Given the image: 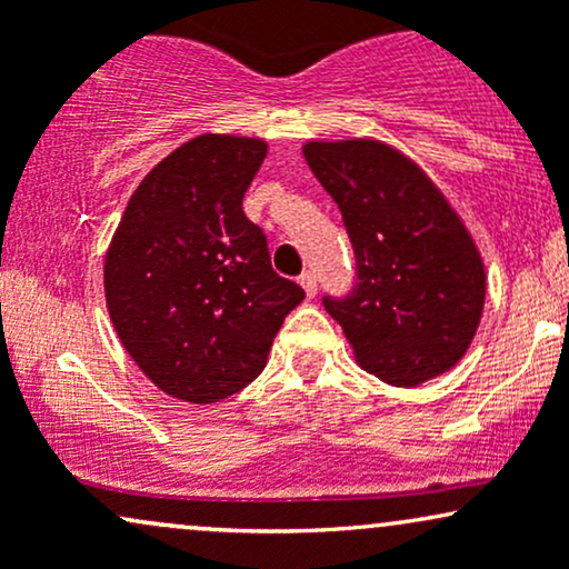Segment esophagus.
I'll list each match as a JSON object with an SVG mask.
<instances>
[{"label":"esophagus","instance_id":"obj_1","mask_svg":"<svg viewBox=\"0 0 569 569\" xmlns=\"http://www.w3.org/2000/svg\"><path fill=\"white\" fill-rule=\"evenodd\" d=\"M299 286H302L307 297H310V299L316 297V293H318V278H316V272H310V270L302 272V276H299Z\"/></svg>","mask_w":569,"mask_h":569}]
</instances>
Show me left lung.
Segmentation results:
<instances>
[{
    "label": "left lung",
    "instance_id": "1",
    "mask_svg": "<svg viewBox=\"0 0 569 569\" xmlns=\"http://www.w3.org/2000/svg\"><path fill=\"white\" fill-rule=\"evenodd\" d=\"M302 152L356 251V289L323 307L358 367L396 388L452 369L471 348L487 297L485 262L462 219L390 143L307 141Z\"/></svg>",
    "mask_w": 569,
    "mask_h": 569
}]
</instances>
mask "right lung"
Returning a JSON list of instances; mask_svg holds the SVG:
<instances>
[{
  "label": "right lung",
  "instance_id": "obj_1",
  "mask_svg": "<svg viewBox=\"0 0 569 569\" xmlns=\"http://www.w3.org/2000/svg\"><path fill=\"white\" fill-rule=\"evenodd\" d=\"M264 158L262 139L194 136L143 176L109 243L103 293L117 337L181 401L213 403L257 380L305 299L243 213Z\"/></svg>",
  "mask_w": 569,
  "mask_h": 569
}]
</instances>
